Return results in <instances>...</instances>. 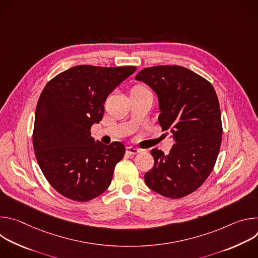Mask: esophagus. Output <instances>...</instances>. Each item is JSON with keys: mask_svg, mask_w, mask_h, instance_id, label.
I'll list each match as a JSON object with an SVG mask.
<instances>
[{"mask_svg": "<svg viewBox=\"0 0 258 258\" xmlns=\"http://www.w3.org/2000/svg\"><path fill=\"white\" fill-rule=\"evenodd\" d=\"M126 153L130 155H136V154L140 153V149H138V148H136V147H133V146H128V147H126Z\"/></svg>", "mask_w": 258, "mask_h": 258, "instance_id": "1", "label": "esophagus"}]
</instances>
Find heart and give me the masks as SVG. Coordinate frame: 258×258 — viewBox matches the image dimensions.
Wrapping results in <instances>:
<instances>
[{
  "instance_id": "obj_1",
  "label": "heart",
  "mask_w": 258,
  "mask_h": 258,
  "mask_svg": "<svg viewBox=\"0 0 258 258\" xmlns=\"http://www.w3.org/2000/svg\"><path fill=\"white\" fill-rule=\"evenodd\" d=\"M135 90H146V89H144V88H141V87H140V88H136Z\"/></svg>"
}]
</instances>
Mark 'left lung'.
Segmentation results:
<instances>
[{"label":"left lung","mask_w":258,"mask_h":258,"mask_svg":"<svg viewBox=\"0 0 258 258\" xmlns=\"http://www.w3.org/2000/svg\"><path fill=\"white\" fill-rule=\"evenodd\" d=\"M136 81L157 95L162 131L175 144L168 154L152 149L154 166L145 182L154 192L171 199L196 191L211 173L222 144V114L212 85L192 70L177 65L147 67Z\"/></svg>","instance_id":"obj_1"}]
</instances>
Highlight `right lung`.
Instances as JSON below:
<instances>
[{
  "mask_svg": "<svg viewBox=\"0 0 258 258\" xmlns=\"http://www.w3.org/2000/svg\"><path fill=\"white\" fill-rule=\"evenodd\" d=\"M136 69L78 65L44 88L35 110L33 149L45 177L62 196L86 202L108 189L124 145H104L90 131L102 120L107 97Z\"/></svg>",
  "mask_w": 258,
  "mask_h": 258,
  "instance_id": "add662e5",
  "label": "right lung"
}]
</instances>
